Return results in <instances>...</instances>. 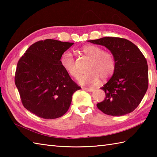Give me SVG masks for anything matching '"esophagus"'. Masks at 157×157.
<instances>
[{
    "label": "esophagus",
    "mask_w": 157,
    "mask_h": 157,
    "mask_svg": "<svg viewBox=\"0 0 157 157\" xmlns=\"http://www.w3.org/2000/svg\"><path fill=\"white\" fill-rule=\"evenodd\" d=\"M83 90H86L88 92H93L94 91V89L93 88H82Z\"/></svg>",
    "instance_id": "34e87169"
}]
</instances>
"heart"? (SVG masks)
<instances>
[{
	"instance_id": "heart-1",
	"label": "heart",
	"mask_w": 157,
	"mask_h": 157,
	"mask_svg": "<svg viewBox=\"0 0 157 157\" xmlns=\"http://www.w3.org/2000/svg\"><path fill=\"white\" fill-rule=\"evenodd\" d=\"M82 52L91 59L88 67V73L82 75L79 78V82L84 86H92L99 82L101 78L107 79L114 73L116 62L111 52L104 51L96 45H86L82 49ZM60 63L63 69L73 77L77 78L79 75L75 59L71 52L65 51L60 58Z\"/></svg>"
}]
</instances>
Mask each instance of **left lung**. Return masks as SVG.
Returning <instances> with one entry per match:
<instances>
[{"mask_svg":"<svg viewBox=\"0 0 157 157\" xmlns=\"http://www.w3.org/2000/svg\"><path fill=\"white\" fill-rule=\"evenodd\" d=\"M88 42L105 46L116 62L113 76L101 88L106 97L96 105L97 107L112 116L134 111L148 89V65L144 56L134 43L124 38L105 37Z\"/></svg>","mask_w":157,"mask_h":157,"instance_id":"left-lung-1","label":"left lung"}]
</instances>
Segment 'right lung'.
Wrapping results in <instances>:
<instances>
[{"instance_id":"right-lung-1","label":"right lung","mask_w":157,"mask_h":157,"mask_svg":"<svg viewBox=\"0 0 157 157\" xmlns=\"http://www.w3.org/2000/svg\"><path fill=\"white\" fill-rule=\"evenodd\" d=\"M73 44L52 39L36 42L19 60L16 87L23 106L40 117L63 116L68 111L73 93L81 89L60 63L61 55Z\"/></svg>"}]
</instances>
